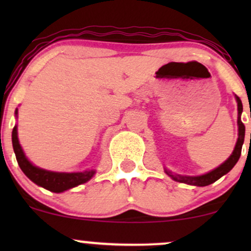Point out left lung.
<instances>
[{
	"instance_id": "1",
	"label": "left lung",
	"mask_w": 251,
	"mask_h": 251,
	"mask_svg": "<svg viewBox=\"0 0 251 251\" xmlns=\"http://www.w3.org/2000/svg\"><path fill=\"white\" fill-rule=\"evenodd\" d=\"M236 100H237V109H238V139L237 143H236L235 150L232 152V154L227 158V160H226L221 166H218L217 169L212 170L211 172L209 174L203 175V176H198V177H186V176H175L172 175L170 171H166L170 177L176 181H179V183H186L190 184V185H196V186H206L210 185V184L215 183L216 180L220 179L222 176H224L227 172L230 171L234 166L236 165V163L238 162L241 157V151H242V145H243L244 142V134H246V127H244L243 123L241 122V114L242 111H243V106H242V101L238 97H236Z\"/></svg>"
}]
</instances>
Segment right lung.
Here are the masks:
<instances>
[{
	"label": "right lung",
	"instance_id": "right-lung-1",
	"mask_svg": "<svg viewBox=\"0 0 251 251\" xmlns=\"http://www.w3.org/2000/svg\"><path fill=\"white\" fill-rule=\"evenodd\" d=\"M15 113L17 114V109ZM11 140H13V148L15 152L16 160L19 163L24 174L27 176L31 181L42 186V188L50 190L51 192H63L66 190L74 188L80 184L86 183L93 177L94 171L89 170L85 172H74V174H63V172H51L47 170L36 168L25 158L17 139V128L16 126L13 128L11 133Z\"/></svg>",
	"mask_w": 251,
	"mask_h": 251
}]
</instances>
